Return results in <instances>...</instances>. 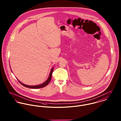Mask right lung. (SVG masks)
I'll return each mask as SVG.
<instances>
[{"mask_svg": "<svg viewBox=\"0 0 121 121\" xmlns=\"http://www.w3.org/2000/svg\"><path fill=\"white\" fill-rule=\"evenodd\" d=\"M53 70V68H52V69L51 72H50V74L49 75V77L48 78V79L45 82H44L43 84H42L41 85H35V86L26 85H25V84L22 83V82H20L19 80H18L22 84V85H23L24 86H25L26 87H27V88H31V89H39V88H43V87L46 86V85H48L49 84V83L50 82V81L51 80L52 76V73Z\"/></svg>", "mask_w": 121, "mask_h": 121, "instance_id": "add662e5", "label": "right lung"}]
</instances>
